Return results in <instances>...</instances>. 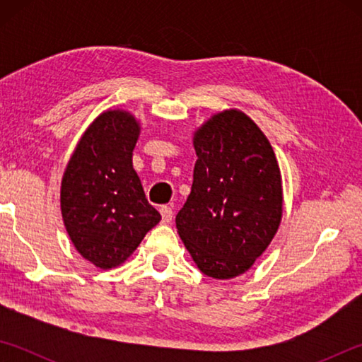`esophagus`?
I'll use <instances>...</instances> for the list:
<instances>
[{
    "instance_id": "1",
    "label": "esophagus",
    "mask_w": 362,
    "mask_h": 362,
    "mask_svg": "<svg viewBox=\"0 0 362 362\" xmlns=\"http://www.w3.org/2000/svg\"><path fill=\"white\" fill-rule=\"evenodd\" d=\"M159 212H161V222L163 223H169L174 217L173 207H169V206H163L161 209H159Z\"/></svg>"
}]
</instances>
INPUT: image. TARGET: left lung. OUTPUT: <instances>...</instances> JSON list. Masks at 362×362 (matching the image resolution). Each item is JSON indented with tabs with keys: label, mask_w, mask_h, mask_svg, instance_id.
<instances>
[{
	"label": "left lung",
	"mask_w": 362,
	"mask_h": 362,
	"mask_svg": "<svg viewBox=\"0 0 362 362\" xmlns=\"http://www.w3.org/2000/svg\"><path fill=\"white\" fill-rule=\"evenodd\" d=\"M192 193L175 217L194 265L214 279L246 273L283 218V179L265 134L238 108L211 115L193 132Z\"/></svg>",
	"instance_id": "1"
}]
</instances>
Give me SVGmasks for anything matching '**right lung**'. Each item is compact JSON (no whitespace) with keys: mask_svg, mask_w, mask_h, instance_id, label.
I'll return each mask as SVG.
<instances>
[{"mask_svg":"<svg viewBox=\"0 0 362 362\" xmlns=\"http://www.w3.org/2000/svg\"><path fill=\"white\" fill-rule=\"evenodd\" d=\"M140 121L107 108L86 127L60 183L65 230L83 259L95 268L124 263L161 216L148 204L132 168Z\"/></svg>","mask_w":362,"mask_h":362,"instance_id":"right-lung-1","label":"right lung"}]
</instances>
